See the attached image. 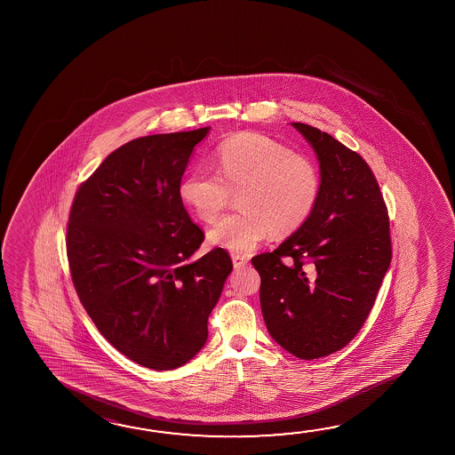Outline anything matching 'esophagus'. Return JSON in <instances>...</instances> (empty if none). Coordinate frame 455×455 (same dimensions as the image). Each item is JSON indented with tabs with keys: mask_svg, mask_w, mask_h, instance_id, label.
I'll use <instances>...</instances> for the list:
<instances>
[{
	"mask_svg": "<svg viewBox=\"0 0 455 455\" xmlns=\"http://www.w3.org/2000/svg\"><path fill=\"white\" fill-rule=\"evenodd\" d=\"M231 260H233V267H235V268H244L247 263H249L247 257L238 255V253H233V255H231Z\"/></svg>",
	"mask_w": 455,
	"mask_h": 455,
	"instance_id": "34e87169",
	"label": "esophagus"
}]
</instances>
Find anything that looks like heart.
I'll use <instances>...</instances> for the list:
<instances>
[{
	"label": "heart",
	"mask_w": 455,
	"mask_h": 455,
	"mask_svg": "<svg viewBox=\"0 0 455 455\" xmlns=\"http://www.w3.org/2000/svg\"><path fill=\"white\" fill-rule=\"evenodd\" d=\"M217 172L194 170L180 184V202L206 224L216 222L238 194L243 211L211 228L214 246L247 253L273 231L287 236L305 225L321 195V174L311 158L267 134H233L216 149Z\"/></svg>",
	"instance_id": "1"
}]
</instances>
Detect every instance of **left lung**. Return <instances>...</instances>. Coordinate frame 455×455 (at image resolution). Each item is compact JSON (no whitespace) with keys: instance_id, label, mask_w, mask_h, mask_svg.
I'll return each mask as SVG.
<instances>
[{"instance_id":"left-lung-1","label":"left lung","mask_w":455,"mask_h":455,"mask_svg":"<svg viewBox=\"0 0 455 455\" xmlns=\"http://www.w3.org/2000/svg\"><path fill=\"white\" fill-rule=\"evenodd\" d=\"M291 125L319 158V202L303 227L252 265L269 335L295 357L313 360L343 349L363 327L392 260V239L370 164L331 134Z\"/></svg>"}]
</instances>
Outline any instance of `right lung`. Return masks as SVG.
Segmentation results:
<instances>
[{"instance_id": "add662e5", "label": "right lung", "mask_w": 455, "mask_h": 455, "mask_svg": "<svg viewBox=\"0 0 455 455\" xmlns=\"http://www.w3.org/2000/svg\"><path fill=\"white\" fill-rule=\"evenodd\" d=\"M209 127L120 146L77 188L67 255L77 297L100 333L138 365L164 371L194 358L233 263L204 241L180 198Z\"/></svg>"}]
</instances>
